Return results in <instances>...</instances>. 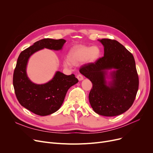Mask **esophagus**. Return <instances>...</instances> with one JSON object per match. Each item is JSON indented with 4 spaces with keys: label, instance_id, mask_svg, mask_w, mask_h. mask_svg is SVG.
Instances as JSON below:
<instances>
[{
    "label": "esophagus",
    "instance_id": "esophagus-1",
    "mask_svg": "<svg viewBox=\"0 0 153 153\" xmlns=\"http://www.w3.org/2000/svg\"><path fill=\"white\" fill-rule=\"evenodd\" d=\"M77 78L78 79V80H79V81H82V80L84 79V77H83V76H82V74H78V75L77 76Z\"/></svg>",
    "mask_w": 153,
    "mask_h": 153
}]
</instances>
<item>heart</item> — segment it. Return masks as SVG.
<instances>
[{
	"instance_id": "heart-1",
	"label": "heart",
	"mask_w": 153,
	"mask_h": 153,
	"mask_svg": "<svg viewBox=\"0 0 153 153\" xmlns=\"http://www.w3.org/2000/svg\"><path fill=\"white\" fill-rule=\"evenodd\" d=\"M101 50L97 46H77L69 52L68 59L64 60V66H71L72 64L76 65L85 60L86 62L92 63L97 61L100 56Z\"/></svg>"
}]
</instances>
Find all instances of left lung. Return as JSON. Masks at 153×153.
<instances>
[{
  "instance_id": "8db88e82",
  "label": "left lung",
  "mask_w": 153,
  "mask_h": 153,
  "mask_svg": "<svg viewBox=\"0 0 153 153\" xmlns=\"http://www.w3.org/2000/svg\"><path fill=\"white\" fill-rule=\"evenodd\" d=\"M104 55L95 62L82 66L79 71L92 83L89 95L91 105L99 115L114 117L123 114L134 101L139 79L133 54L115 39H99ZM112 81H106L108 70Z\"/></svg>"
}]
</instances>
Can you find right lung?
Here are the masks:
<instances>
[{"instance_id": "1", "label": "right lung", "mask_w": 153, "mask_h": 153, "mask_svg": "<svg viewBox=\"0 0 153 153\" xmlns=\"http://www.w3.org/2000/svg\"><path fill=\"white\" fill-rule=\"evenodd\" d=\"M66 40L45 38L35 42L20 54L13 76L16 97L20 105L40 116L51 115L59 109L69 88L78 82L74 74L65 75L59 71L44 84L32 82L27 74L30 56L43 48L61 50Z\"/></svg>"}]
</instances>
